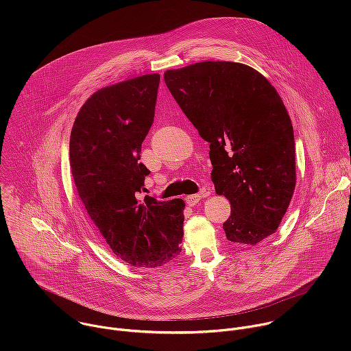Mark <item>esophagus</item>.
<instances>
[{"label":"esophagus","instance_id":"esophagus-1","mask_svg":"<svg viewBox=\"0 0 351 351\" xmlns=\"http://www.w3.org/2000/svg\"><path fill=\"white\" fill-rule=\"evenodd\" d=\"M204 195H206V194H203V195H202V194H190V195H186V203H187L190 207H194Z\"/></svg>","mask_w":351,"mask_h":351}]
</instances>
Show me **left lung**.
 Instances as JSON below:
<instances>
[{"label":"left lung","instance_id":"8db88e82","mask_svg":"<svg viewBox=\"0 0 351 351\" xmlns=\"http://www.w3.org/2000/svg\"><path fill=\"white\" fill-rule=\"evenodd\" d=\"M164 80L210 143L215 191L230 203L228 240L256 245L274 234L295 187L293 126L276 88L254 68L229 61L169 69Z\"/></svg>","mask_w":351,"mask_h":351}]
</instances>
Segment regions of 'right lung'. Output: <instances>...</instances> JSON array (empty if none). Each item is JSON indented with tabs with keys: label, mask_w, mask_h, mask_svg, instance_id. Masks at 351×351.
Segmentation results:
<instances>
[{
	"label": "right lung",
	"mask_w": 351,
	"mask_h": 351,
	"mask_svg": "<svg viewBox=\"0 0 351 351\" xmlns=\"http://www.w3.org/2000/svg\"><path fill=\"white\" fill-rule=\"evenodd\" d=\"M158 73L97 90L75 119L69 162L82 203L112 253L136 268H158L182 252L184 202L138 199L149 171L138 162L154 121Z\"/></svg>",
	"instance_id": "1"
}]
</instances>
